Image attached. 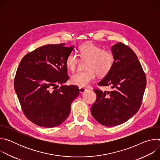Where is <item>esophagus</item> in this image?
<instances>
[{
    "label": "esophagus",
    "instance_id": "esophagus-1",
    "mask_svg": "<svg viewBox=\"0 0 160 160\" xmlns=\"http://www.w3.org/2000/svg\"><path fill=\"white\" fill-rule=\"evenodd\" d=\"M79 89H80V92L81 94L84 93L85 92H86V91L87 90V88H83V87H80Z\"/></svg>",
    "mask_w": 160,
    "mask_h": 160
}]
</instances>
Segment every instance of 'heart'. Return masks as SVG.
Wrapping results in <instances>:
<instances>
[{
  "instance_id": "heart-1",
  "label": "heart",
  "mask_w": 160,
  "mask_h": 160,
  "mask_svg": "<svg viewBox=\"0 0 160 160\" xmlns=\"http://www.w3.org/2000/svg\"><path fill=\"white\" fill-rule=\"evenodd\" d=\"M78 52L82 59L87 60L85 66L87 70L72 75L70 80L73 84L81 87H87L95 80L96 74L104 77L111 70L115 59L111 51L103 50L101 47L90 43L82 45ZM78 61L77 54L72 52L66 59V65L68 69L74 71Z\"/></svg>"
}]
</instances>
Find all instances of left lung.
Segmentation results:
<instances>
[{
  "label": "left lung",
  "mask_w": 160,
  "mask_h": 160,
  "mask_svg": "<svg viewBox=\"0 0 160 160\" xmlns=\"http://www.w3.org/2000/svg\"><path fill=\"white\" fill-rule=\"evenodd\" d=\"M114 63L98 83L111 91L94 89L97 98L91 114L100 124L113 127L125 123L139 109L146 86V75L134 52L122 42L113 45Z\"/></svg>",
  "instance_id": "left-lung-1"
}]
</instances>
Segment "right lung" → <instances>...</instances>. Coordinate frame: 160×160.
<instances>
[{
  "mask_svg": "<svg viewBox=\"0 0 160 160\" xmlns=\"http://www.w3.org/2000/svg\"><path fill=\"white\" fill-rule=\"evenodd\" d=\"M64 44L45 45L27 54L16 73L14 87L22 110L40 127L52 128L62 123L79 95L76 85L58 88L69 78L66 59L75 48Z\"/></svg>",
  "mask_w": 160,
  "mask_h": 160,
  "instance_id": "add662e5",
  "label": "right lung"
}]
</instances>
